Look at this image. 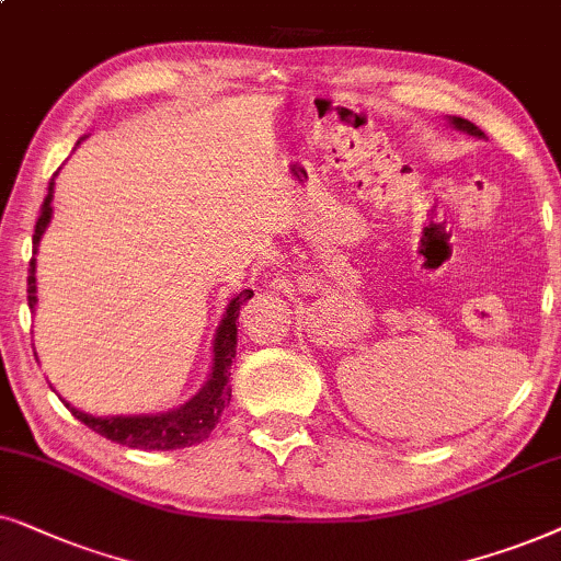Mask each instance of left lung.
Listing matches in <instances>:
<instances>
[{
  "label": "left lung",
  "mask_w": 561,
  "mask_h": 561,
  "mask_svg": "<svg viewBox=\"0 0 561 561\" xmlns=\"http://www.w3.org/2000/svg\"><path fill=\"white\" fill-rule=\"evenodd\" d=\"M449 119V125L454 130H461V133H467V136H474V138H484V133L477 128L474 123H469V119H465V117H454V115H449L446 117Z\"/></svg>",
  "instance_id": "obj_1"
}]
</instances>
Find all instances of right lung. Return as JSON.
I'll list each match as a JSON object with an SVG mask.
<instances>
[{
    "mask_svg": "<svg viewBox=\"0 0 561 561\" xmlns=\"http://www.w3.org/2000/svg\"><path fill=\"white\" fill-rule=\"evenodd\" d=\"M84 140V138H81ZM79 140V144H81ZM77 144V146H79ZM58 171L50 179L48 194L43 199L41 218L35 222L33 233V259H30L27 268V305L30 310L35 312L37 305V285H35V253L37 245H41V238L50 226V218H54V186H56ZM251 289H243V293L233 295L226 305V312H222V320L215 331L213 339V367L210 375H207V382L199 387L197 394H192L190 400L182 402V405L163 410V413H144V415H89L84 410L73 408L71 402H66V408L71 410L73 417L100 433V436L110 438V442L130 446V449H146V451H169V449H184V446L203 444L205 438H210L215 425H218L222 410L230 402V367H233L236 358V343H238V312H241V305L251 300Z\"/></svg>",
    "mask_w": 561,
    "mask_h": 561,
    "instance_id": "add662e5",
    "label": "right lung"
}]
</instances>
